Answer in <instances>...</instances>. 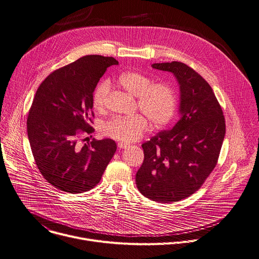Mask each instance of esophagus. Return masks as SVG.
<instances>
[{
    "label": "esophagus",
    "instance_id": "34e87169",
    "mask_svg": "<svg viewBox=\"0 0 259 259\" xmlns=\"http://www.w3.org/2000/svg\"><path fill=\"white\" fill-rule=\"evenodd\" d=\"M128 147H129V145L125 144V143H119V144H117V148H119V149H126Z\"/></svg>",
    "mask_w": 259,
    "mask_h": 259
}]
</instances>
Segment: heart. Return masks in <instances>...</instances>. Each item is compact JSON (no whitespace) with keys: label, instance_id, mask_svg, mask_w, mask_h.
<instances>
[{"label":"heart","instance_id":"obj_1","mask_svg":"<svg viewBox=\"0 0 259 259\" xmlns=\"http://www.w3.org/2000/svg\"><path fill=\"white\" fill-rule=\"evenodd\" d=\"M119 85L137 97L138 107L155 126L168 123L177 109V96L175 91L165 83H153L152 80L139 72L129 71L117 79ZM110 92V83L102 81L94 92L93 103L98 110L104 109ZM149 128L144 115L115 116L102 125V133L120 142H134Z\"/></svg>","mask_w":259,"mask_h":259}]
</instances>
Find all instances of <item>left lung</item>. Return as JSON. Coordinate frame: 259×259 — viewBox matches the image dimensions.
I'll use <instances>...</instances> for the list:
<instances>
[{
  "instance_id": "1",
  "label": "left lung",
  "mask_w": 259,
  "mask_h": 259,
  "mask_svg": "<svg viewBox=\"0 0 259 259\" xmlns=\"http://www.w3.org/2000/svg\"><path fill=\"white\" fill-rule=\"evenodd\" d=\"M179 84V120L142 145L143 165L135 181L139 192L159 202L184 199L197 191L215 168L225 136V120L210 85L181 62L155 63Z\"/></svg>"
}]
</instances>
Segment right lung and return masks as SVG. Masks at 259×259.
Listing matches in <instances>:
<instances>
[{
    "label": "right lung",
    "mask_w": 259,
    "mask_h": 259,
    "mask_svg": "<svg viewBox=\"0 0 259 259\" xmlns=\"http://www.w3.org/2000/svg\"><path fill=\"white\" fill-rule=\"evenodd\" d=\"M112 57L90 55L60 68L38 88L27 121L34 159L43 178L59 190H91L116 151L112 139L79 143L91 134L93 93Z\"/></svg>",
    "instance_id": "1"
}]
</instances>
